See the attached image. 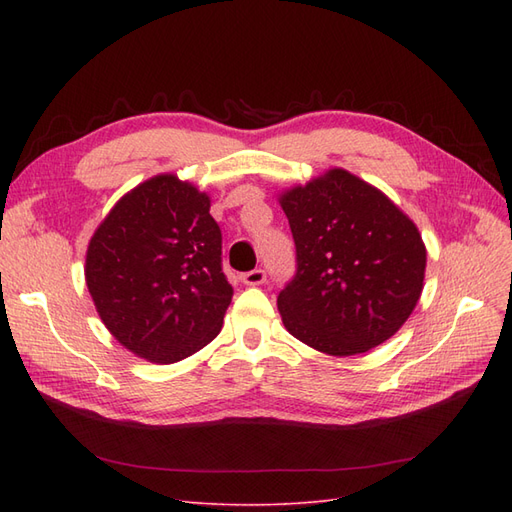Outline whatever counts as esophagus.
Masks as SVG:
<instances>
[{
    "mask_svg": "<svg viewBox=\"0 0 512 512\" xmlns=\"http://www.w3.org/2000/svg\"><path fill=\"white\" fill-rule=\"evenodd\" d=\"M265 280H267V273L262 269H254V271H247L241 275V282L245 286H260V284H265Z\"/></svg>",
    "mask_w": 512,
    "mask_h": 512,
    "instance_id": "esophagus-1",
    "label": "esophagus"
}]
</instances>
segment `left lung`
Listing matches in <instances>:
<instances>
[{
  "mask_svg": "<svg viewBox=\"0 0 512 512\" xmlns=\"http://www.w3.org/2000/svg\"><path fill=\"white\" fill-rule=\"evenodd\" d=\"M297 275L277 297L286 331L318 352L352 356L384 344L421 299L427 247L376 185L329 168L280 194Z\"/></svg>",
  "mask_w": 512,
  "mask_h": 512,
  "instance_id": "1",
  "label": "left lung"
}]
</instances>
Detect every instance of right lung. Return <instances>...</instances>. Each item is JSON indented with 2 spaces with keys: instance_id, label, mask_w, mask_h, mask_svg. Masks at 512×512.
Wrapping results in <instances>:
<instances>
[{
  "instance_id": "add662e5",
  "label": "right lung",
  "mask_w": 512,
  "mask_h": 512,
  "mask_svg": "<svg viewBox=\"0 0 512 512\" xmlns=\"http://www.w3.org/2000/svg\"><path fill=\"white\" fill-rule=\"evenodd\" d=\"M211 198L175 173L138 183L108 211L85 254L104 327L132 354L170 365L218 337L232 299Z\"/></svg>"
}]
</instances>
